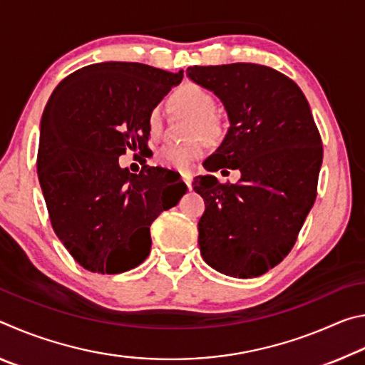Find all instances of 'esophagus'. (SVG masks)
Returning a JSON list of instances; mask_svg holds the SVG:
<instances>
[{
  "label": "esophagus",
  "instance_id": "obj_1",
  "mask_svg": "<svg viewBox=\"0 0 365 365\" xmlns=\"http://www.w3.org/2000/svg\"><path fill=\"white\" fill-rule=\"evenodd\" d=\"M182 180L187 183V187L191 190V183H193V175L190 172H182Z\"/></svg>",
  "mask_w": 365,
  "mask_h": 365
}]
</instances>
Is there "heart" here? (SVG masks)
I'll list each match as a JSON object with an SVG mask.
<instances>
[{
    "instance_id": "obj_1",
    "label": "heart",
    "mask_w": 365,
    "mask_h": 365,
    "mask_svg": "<svg viewBox=\"0 0 365 365\" xmlns=\"http://www.w3.org/2000/svg\"><path fill=\"white\" fill-rule=\"evenodd\" d=\"M170 108L177 113L193 115L190 137H197L188 143H165L156 151V163L169 169L187 170L191 164L205 156L209 140L219 141L225 135V120L215 113V96L205 86L187 82L178 86L169 96ZM150 137L158 138L163 132V115L158 108L150 109L146 117Z\"/></svg>"
}]
</instances>
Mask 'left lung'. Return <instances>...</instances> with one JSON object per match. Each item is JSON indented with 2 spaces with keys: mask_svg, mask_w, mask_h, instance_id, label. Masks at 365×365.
Listing matches in <instances>:
<instances>
[{
  "mask_svg": "<svg viewBox=\"0 0 365 365\" xmlns=\"http://www.w3.org/2000/svg\"><path fill=\"white\" fill-rule=\"evenodd\" d=\"M187 73L220 98L230 119L205 168L242 172L235 185L195 178L206 205L197 224L201 256L225 275L259 277L288 256L316 201L320 133L299 86L272 67L193 66Z\"/></svg>",
  "mask_w": 365,
  "mask_h": 365,
  "instance_id": "left-lung-1",
  "label": "left lung"
}]
</instances>
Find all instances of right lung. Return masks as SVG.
I'll return each mask as SVG.
<instances>
[{
	"instance_id": "obj_1",
	"label": "right lung",
	"mask_w": 365,
	"mask_h": 365,
	"mask_svg": "<svg viewBox=\"0 0 365 365\" xmlns=\"http://www.w3.org/2000/svg\"><path fill=\"white\" fill-rule=\"evenodd\" d=\"M182 78L183 71L110 61L72 72L49 98L36 172L53 230L83 269L137 267L151 251L153 220L187 193L177 172L146 160L140 174L119 165L127 150H150L148 113Z\"/></svg>"
}]
</instances>
